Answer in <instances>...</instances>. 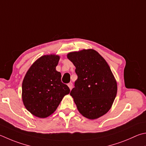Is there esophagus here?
Instances as JSON below:
<instances>
[{
	"label": "esophagus",
	"mask_w": 146,
	"mask_h": 146,
	"mask_svg": "<svg viewBox=\"0 0 146 146\" xmlns=\"http://www.w3.org/2000/svg\"><path fill=\"white\" fill-rule=\"evenodd\" d=\"M68 86L69 87V88H70V89H72V87H73V83H71V82H70V83H69L68 84Z\"/></svg>",
	"instance_id": "1"
}]
</instances>
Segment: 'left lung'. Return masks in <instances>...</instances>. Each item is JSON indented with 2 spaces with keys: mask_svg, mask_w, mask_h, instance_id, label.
Segmentation results:
<instances>
[{
  "mask_svg": "<svg viewBox=\"0 0 146 146\" xmlns=\"http://www.w3.org/2000/svg\"><path fill=\"white\" fill-rule=\"evenodd\" d=\"M78 78L70 95L82 115L95 119L105 114L117 94V82L109 66L92 49L69 53Z\"/></svg>",
  "mask_w": 146,
  "mask_h": 146,
  "instance_id": "8db88e82",
  "label": "left lung"
}]
</instances>
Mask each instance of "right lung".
Here are the masks:
<instances>
[{
    "mask_svg": "<svg viewBox=\"0 0 146 146\" xmlns=\"http://www.w3.org/2000/svg\"><path fill=\"white\" fill-rule=\"evenodd\" d=\"M59 56L44 55L31 66L22 83V100L32 114L40 118L54 113L70 89L55 70Z\"/></svg>",
    "mask_w": 146,
    "mask_h": 146,
    "instance_id": "obj_1",
    "label": "right lung"
}]
</instances>
